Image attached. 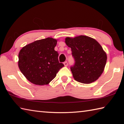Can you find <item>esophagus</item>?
<instances>
[{"label": "esophagus", "instance_id": "1", "mask_svg": "<svg viewBox=\"0 0 124 124\" xmlns=\"http://www.w3.org/2000/svg\"><path fill=\"white\" fill-rule=\"evenodd\" d=\"M63 64H64V66H65V67H67V66H68V62H67V61L64 62Z\"/></svg>", "mask_w": 124, "mask_h": 124}]
</instances>
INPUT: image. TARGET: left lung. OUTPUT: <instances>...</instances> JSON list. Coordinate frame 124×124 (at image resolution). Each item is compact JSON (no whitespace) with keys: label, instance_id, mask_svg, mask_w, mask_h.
Here are the masks:
<instances>
[{"label":"left lung","instance_id":"obj_1","mask_svg":"<svg viewBox=\"0 0 124 124\" xmlns=\"http://www.w3.org/2000/svg\"><path fill=\"white\" fill-rule=\"evenodd\" d=\"M65 42L71 48L75 61L70 70L75 80L90 84L97 80L103 72L107 59L100 44L95 39L85 35L73 38L67 37Z\"/></svg>","mask_w":124,"mask_h":124}]
</instances>
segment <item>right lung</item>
<instances>
[{
  "label": "right lung",
  "mask_w": 124,
  "mask_h": 124,
  "mask_svg": "<svg viewBox=\"0 0 124 124\" xmlns=\"http://www.w3.org/2000/svg\"><path fill=\"white\" fill-rule=\"evenodd\" d=\"M57 40L47 38L22 48L18 54V67L24 76L35 85H47L64 64L58 61L54 50Z\"/></svg>",
  "instance_id": "right-lung-1"
}]
</instances>
